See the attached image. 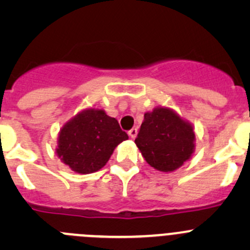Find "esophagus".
Masks as SVG:
<instances>
[{"label":"esophagus","mask_w":250,"mask_h":250,"mask_svg":"<svg viewBox=\"0 0 250 250\" xmlns=\"http://www.w3.org/2000/svg\"><path fill=\"white\" fill-rule=\"evenodd\" d=\"M137 134H138V129H137V128H132V129H130L129 132H128V135H129V137L132 138V139H135V138H137Z\"/></svg>","instance_id":"esophagus-1"}]
</instances>
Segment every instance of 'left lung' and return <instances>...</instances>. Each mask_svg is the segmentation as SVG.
I'll use <instances>...</instances> for the list:
<instances>
[{
	"mask_svg": "<svg viewBox=\"0 0 250 250\" xmlns=\"http://www.w3.org/2000/svg\"><path fill=\"white\" fill-rule=\"evenodd\" d=\"M195 140L190 122L169 107L160 106L144 115L135 144L151 167L168 173L190 160Z\"/></svg>",
	"mask_w": 250,
	"mask_h": 250,
	"instance_id": "obj_1",
	"label": "left lung"
}]
</instances>
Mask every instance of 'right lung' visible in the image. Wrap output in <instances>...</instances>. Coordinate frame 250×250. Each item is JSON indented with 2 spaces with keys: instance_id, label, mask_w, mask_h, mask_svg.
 Returning a JSON list of instances; mask_svg holds the SVG:
<instances>
[{
  "instance_id": "1",
  "label": "right lung",
  "mask_w": 250,
  "mask_h": 250,
  "mask_svg": "<svg viewBox=\"0 0 250 250\" xmlns=\"http://www.w3.org/2000/svg\"><path fill=\"white\" fill-rule=\"evenodd\" d=\"M127 139L116 118L104 110L90 107L62 125L55 152L74 172L90 174L102 169L116 146Z\"/></svg>"
}]
</instances>
